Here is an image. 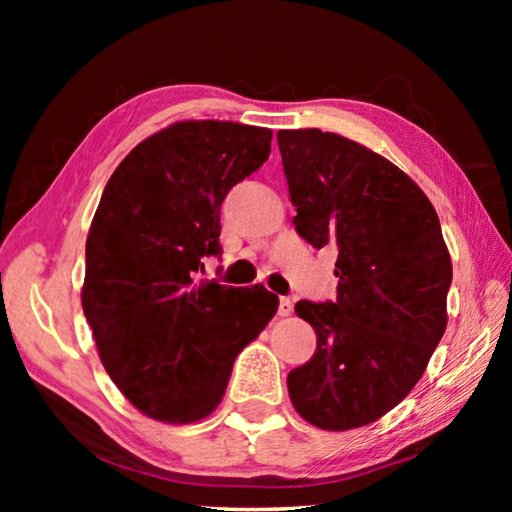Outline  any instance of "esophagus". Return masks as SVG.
<instances>
[{"label": "esophagus", "instance_id": "1", "mask_svg": "<svg viewBox=\"0 0 512 512\" xmlns=\"http://www.w3.org/2000/svg\"><path fill=\"white\" fill-rule=\"evenodd\" d=\"M291 311H293L291 298H280V307H277V314H280V316H289Z\"/></svg>", "mask_w": 512, "mask_h": 512}]
</instances>
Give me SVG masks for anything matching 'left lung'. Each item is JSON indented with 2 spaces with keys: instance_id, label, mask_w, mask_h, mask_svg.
Listing matches in <instances>:
<instances>
[{
  "instance_id": "obj_1",
  "label": "left lung",
  "mask_w": 512,
  "mask_h": 512,
  "mask_svg": "<svg viewBox=\"0 0 512 512\" xmlns=\"http://www.w3.org/2000/svg\"><path fill=\"white\" fill-rule=\"evenodd\" d=\"M277 144L296 232L339 250L336 300L296 305L316 352L289 372L291 402L314 427H363L411 393L443 339L452 259L429 198L393 162L318 128Z\"/></svg>"
}]
</instances>
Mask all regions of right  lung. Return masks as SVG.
Returning a JSON list of instances; mask_svg holds the SVG:
<instances>
[{
  "label": "right lung",
  "instance_id": "obj_1",
  "mask_svg": "<svg viewBox=\"0 0 512 512\" xmlns=\"http://www.w3.org/2000/svg\"><path fill=\"white\" fill-rule=\"evenodd\" d=\"M268 128L180 121L112 173L85 244L83 314L103 368L153 420L210 415L232 363L275 316V293L196 284L221 255V203L271 153Z\"/></svg>",
  "mask_w": 512,
  "mask_h": 512
}]
</instances>
